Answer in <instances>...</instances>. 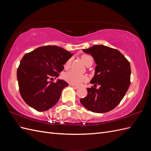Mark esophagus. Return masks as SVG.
I'll return each mask as SVG.
<instances>
[{
	"label": "esophagus",
	"mask_w": 151,
	"mask_h": 151,
	"mask_svg": "<svg viewBox=\"0 0 151 151\" xmlns=\"http://www.w3.org/2000/svg\"><path fill=\"white\" fill-rule=\"evenodd\" d=\"M70 86L72 87V88H73L74 89H79V87H78V86H74V85H70Z\"/></svg>",
	"instance_id": "esophagus-1"
}]
</instances>
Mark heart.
I'll return each mask as SVG.
<instances>
[{"label": "heart", "mask_w": 151, "mask_h": 151, "mask_svg": "<svg viewBox=\"0 0 151 151\" xmlns=\"http://www.w3.org/2000/svg\"><path fill=\"white\" fill-rule=\"evenodd\" d=\"M82 60H83V62L86 65L88 62L91 60V59H93L92 57L89 55H84L82 56ZM70 60H68L65 64V67L67 68L69 66L70 63ZM64 79L70 84H74V85H80L82 82L85 81L87 79V77L83 75H79L77 74L74 72L70 71L67 72L66 74L64 75Z\"/></svg>", "instance_id": "b5f03b06"}]
</instances>
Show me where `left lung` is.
<instances>
[{
    "mask_svg": "<svg viewBox=\"0 0 151 151\" xmlns=\"http://www.w3.org/2000/svg\"><path fill=\"white\" fill-rule=\"evenodd\" d=\"M83 51L91 55L96 64L94 77L87 88L88 95L80 101L88 110L103 113L115 108L120 103L130 84L129 62L116 49L103 45H94Z\"/></svg>",
    "mask_w": 151,
    "mask_h": 151,
    "instance_id": "left-lung-1",
    "label": "left lung"
}]
</instances>
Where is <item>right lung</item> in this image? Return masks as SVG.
Instances as JSON below:
<instances>
[{
  "instance_id": "obj_1",
  "label": "right lung",
  "mask_w": 151,
  "mask_h": 151,
  "mask_svg": "<svg viewBox=\"0 0 151 151\" xmlns=\"http://www.w3.org/2000/svg\"><path fill=\"white\" fill-rule=\"evenodd\" d=\"M73 54L57 46H44L22 57L17 79L20 94L26 104L38 111H45L58 101L62 90L68 84L63 79H57L56 83L49 79L59 76Z\"/></svg>"
}]
</instances>
